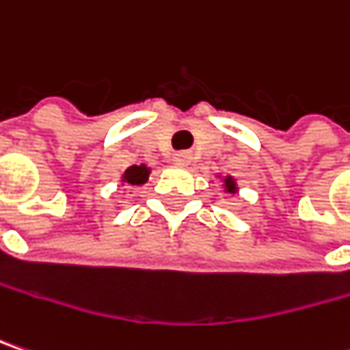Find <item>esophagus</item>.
I'll return each instance as SVG.
<instances>
[{"label":"esophagus","mask_w":350,"mask_h":350,"mask_svg":"<svg viewBox=\"0 0 350 350\" xmlns=\"http://www.w3.org/2000/svg\"><path fill=\"white\" fill-rule=\"evenodd\" d=\"M172 164H176V166H188L190 164V152H174L172 154Z\"/></svg>","instance_id":"esophagus-1"}]
</instances>
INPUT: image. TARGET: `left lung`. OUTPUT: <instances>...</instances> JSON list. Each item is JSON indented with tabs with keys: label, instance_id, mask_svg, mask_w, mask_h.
<instances>
[{
	"label": "left lung",
	"instance_id": "1",
	"mask_svg": "<svg viewBox=\"0 0 350 350\" xmlns=\"http://www.w3.org/2000/svg\"><path fill=\"white\" fill-rule=\"evenodd\" d=\"M216 178H220L224 194H230V196H237V194H239V182H237V178H234V176L218 174Z\"/></svg>",
	"mask_w": 350,
	"mask_h": 350
}]
</instances>
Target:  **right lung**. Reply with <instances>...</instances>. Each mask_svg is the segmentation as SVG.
<instances>
[{"mask_svg": "<svg viewBox=\"0 0 350 350\" xmlns=\"http://www.w3.org/2000/svg\"><path fill=\"white\" fill-rule=\"evenodd\" d=\"M150 172H152V168L148 164H134V166H128L122 172L120 182H122V186H134L136 188V186H142V184L148 182Z\"/></svg>", "mask_w": 350, "mask_h": 350, "instance_id": "right-lung-1", "label": "right lung"}]
</instances>
